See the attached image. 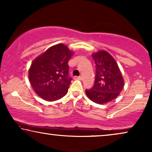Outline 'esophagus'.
I'll return each instance as SVG.
<instances>
[{"instance_id": "esophagus-1", "label": "esophagus", "mask_w": 152, "mask_h": 152, "mask_svg": "<svg viewBox=\"0 0 152 152\" xmlns=\"http://www.w3.org/2000/svg\"><path fill=\"white\" fill-rule=\"evenodd\" d=\"M74 79H75V80H81L82 77H81V76H74Z\"/></svg>"}]
</instances>
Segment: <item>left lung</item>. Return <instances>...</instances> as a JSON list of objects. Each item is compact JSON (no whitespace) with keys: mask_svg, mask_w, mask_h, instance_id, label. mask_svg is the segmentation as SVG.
<instances>
[{"mask_svg":"<svg viewBox=\"0 0 152 152\" xmlns=\"http://www.w3.org/2000/svg\"><path fill=\"white\" fill-rule=\"evenodd\" d=\"M96 64L94 86L86 90L90 100L99 104H104L115 99L124 88V79L120 68L110 54L100 50L92 54Z\"/></svg>","mask_w":152,"mask_h":152,"instance_id":"8db88e82","label":"left lung"}]
</instances>
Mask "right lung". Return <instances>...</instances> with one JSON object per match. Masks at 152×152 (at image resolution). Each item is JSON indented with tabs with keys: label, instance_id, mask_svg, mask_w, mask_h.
<instances>
[{
	"label": "right lung",
	"instance_id": "1",
	"mask_svg": "<svg viewBox=\"0 0 152 152\" xmlns=\"http://www.w3.org/2000/svg\"><path fill=\"white\" fill-rule=\"evenodd\" d=\"M72 54L64 44H56L32 62L28 77L33 90L42 99L53 102L67 93L72 80L68 62Z\"/></svg>",
	"mask_w": 152,
	"mask_h": 152
}]
</instances>
